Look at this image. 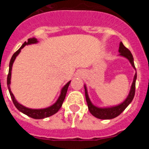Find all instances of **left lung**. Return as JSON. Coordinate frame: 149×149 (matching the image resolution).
<instances>
[{
  "label": "left lung",
  "mask_w": 149,
  "mask_h": 149,
  "mask_svg": "<svg viewBox=\"0 0 149 149\" xmlns=\"http://www.w3.org/2000/svg\"><path fill=\"white\" fill-rule=\"evenodd\" d=\"M119 56H124L126 59L129 60L130 63L133 66V68L136 70L135 65H134V57L133 55L131 54V51H129L126 47L123 45V43L121 42L119 44ZM136 72L135 73V75L134 77V81H133L132 85H131V90L129 92V94L126 99L121 103L120 104H118L116 106L113 107H96L92 103V101H90L89 95H88L87 88H86V85H84V89H85V96H86V100L87 102L88 109H89V112L93 116L95 117L98 118L100 119H114L118 116L120 115L124 110H125V108L128 106L131 103V101H133L135 95V85H136Z\"/></svg>",
  "instance_id": "obj_1"
}]
</instances>
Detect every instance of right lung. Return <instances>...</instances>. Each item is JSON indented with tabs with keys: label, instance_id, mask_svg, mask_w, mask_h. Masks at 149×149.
I'll use <instances>...</instances> for the list:
<instances>
[{
	"label": "right lung",
	"instance_id": "right-lung-1",
	"mask_svg": "<svg viewBox=\"0 0 149 149\" xmlns=\"http://www.w3.org/2000/svg\"><path fill=\"white\" fill-rule=\"evenodd\" d=\"M38 41L36 38H30L28 39L27 42H24V44L22 45V47H21L18 51L14 53V54L12 56L11 60L10 62V66H9V74H8L7 76V86L8 89H9V92H10V96H11V98L13 100V102L14 104V105L15 106L17 109L20 112L23 113L24 114L28 116L31 117L33 119H45V118H47V117H49L51 116L54 115L56 113L59 111V110L60 109V107H62V104L63 103V101L65 99V95H66L67 90H68V87L70 84L71 81H68L65 86H63L61 89V93H60V96H59L58 99L56 100V101L55 102L54 104H52L51 106L48 107H46V108L43 109H31L28 108V107H26L23 106L22 104H19L18 101L15 99L14 95L12 93L11 89H10V84H11V73H12V68H13V63L15 61L16 56L19 54V53L21 52V50L24 47L25 45H28L31 44H36L37 43Z\"/></svg>",
	"mask_w": 149,
	"mask_h": 149
}]
</instances>
